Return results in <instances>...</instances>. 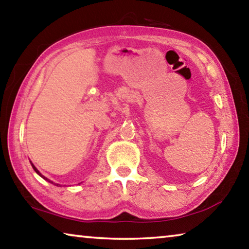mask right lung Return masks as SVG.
I'll return each instance as SVG.
<instances>
[{
    "label": "right lung",
    "instance_id": "right-lung-1",
    "mask_svg": "<svg viewBox=\"0 0 249 249\" xmlns=\"http://www.w3.org/2000/svg\"><path fill=\"white\" fill-rule=\"evenodd\" d=\"M32 166H33V168H34V170H35V171L37 172V174H38V175H39V176L41 177V178H44L45 180H47V181H49V182H52V183H53V181H50V180H48L47 178H46V177H44V176H41V174H40V172H39L38 170H37V169H36V167H35V166H34V165H32ZM56 185H58V184H56Z\"/></svg>",
    "mask_w": 249,
    "mask_h": 249
}]
</instances>
